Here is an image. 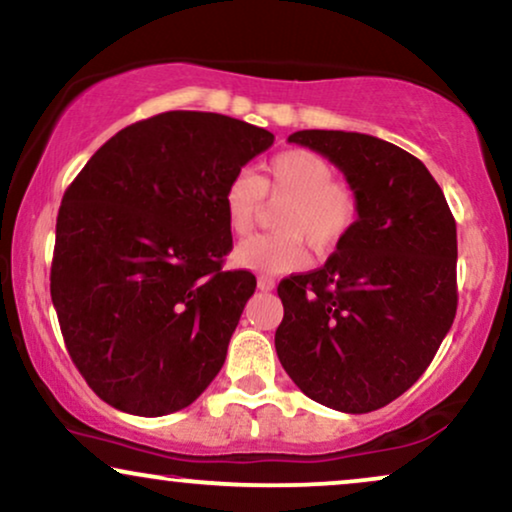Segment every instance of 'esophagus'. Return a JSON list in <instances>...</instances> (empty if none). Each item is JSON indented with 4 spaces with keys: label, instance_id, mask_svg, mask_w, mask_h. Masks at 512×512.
I'll return each mask as SVG.
<instances>
[{
    "label": "esophagus",
    "instance_id": "34e87169",
    "mask_svg": "<svg viewBox=\"0 0 512 512\" xmlns=\"http://www.w3.org/2000/svg\"><path fill=\"white\" fill-rule=\"evenodd\" d=\"M274 286H276V283H274V278H271V276L257 278V288H260V290H274Z\"/></svg>",
    "mask_w": 512,
    "mask_h": 512
}]
</instances>
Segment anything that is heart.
Here are the masks:
<instances>
[{
  "mask_svg": "<svg viewBox=\"0 0 512 512\" xmlns=\"http://www.w3.org/2000/svg\"><path fill=\"white\" fill-rule=\"evenodd\" d=\"M333 165L307 148H290L264 163L260 177L236 172L222 193L224 217L236 236H245L264 208V196L284 203L276 212V234L252 236L234 250V262L262 274H288L304 267L307 243L328 252L345 241L359 217L357 191L333 177Z\"/></svg>",
  "mask_w": 512,
  "mask_h": 512,
  "instance_id": "heart-1",
  "label": "heart"
}]
</instances>
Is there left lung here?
<instances>
[{
    "instance_id": "1",
    "label": "left lung",
    "mask_w": 512,
    "mask_h": 512,
    "mask_svg": "<svg viewBox=\"0 0 512 512\" xmlns=\"http://www.w3.org/2000/svg\"><path fill=\"white\" fill-rule=\"evenodd\" d=\"M357 191L359 217L328 262L278 283L276 354L328 409L390 404L435 359L456 316V219L416 155L378 137L302 129Z\"/></svg>"
}]
</instances>
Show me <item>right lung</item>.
<instances>
[{
	"label": "right lung",
	"instance_id": "1",
	"mask_svg": "<svg viewBox=\"0 0 512 512\" xmlns=\"http://www.w3.org/2000/svg\"><path fill=\"white\" fill-rule=\"evenodd\" d=\"M274 144L219 113L170 111L120 129L63 193L51 302L87 385L132 416L193 404L224 366L255 276L224 271L222 193Z\"/></svg>",
	"mask_w": 512,
	"mask_h": 512
}]
</instances>
